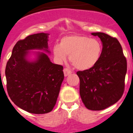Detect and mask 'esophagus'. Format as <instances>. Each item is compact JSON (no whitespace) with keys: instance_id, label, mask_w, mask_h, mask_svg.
Here are the masks:
<instances>
[{"instance_id":"obj_1","label":"esophagus","mask_w":133,"mask_h":133,"mask_svg":"<svg viewBox=\"0 0 133 133\" xmlns=\"http://www.w3.org/2000/svg\"><path fill=\"white\" fill-rule=\"evenodd\" d=\"M64 75H65V77H66V76H68V75H70V74H71V71H70L69 69H68V68H64Z\"/></svg>"}]
</instances>
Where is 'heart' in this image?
Masks as SVG:
<instances>
[{
  "instance_id": "1",
  "label": "heart",
  "mask_w": 133,
  "mask_h": 133,
  "mask_svg": "<svg viewBox=\"0 0 133 133\" xmlns=\"http://www.w3.org/2000/svg\"><path fill=\"white\" fill-rule=\"evenodd\" d=\"M102 51L103 45L99 40L78 34L62 38L59 45L53 48L54 55L58 62L65 61L68 55L70 63L79 70L93 68L100 59Z\"/></svg>"
}]
</instances>
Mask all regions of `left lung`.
<instances>
[{
  "mask_svg": "<svg viewBox=\"0 0 133 133\" xmlns=\"http://www.w3.org/2000/svg\"><path fill=\"white\" fill-rule=\"evenodd\" d=\"M100 38L103 51L100 59L91 69L77 72L79 93L86 108L105 109L121 98L125 91L127 63L116 38L103 32L92 33Z\"/></svg>",
  "mask_w": 133,
  "mask_h": 133,
  "instance_id": "8db88e82",
  "label": "left lung"
}]
</instances>
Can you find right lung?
Returning <instances> with one entry per match:
<instances>
[{"label":"right lung","mask_w":133,"mask_h":133,"mask_svg":"<svg viewBox=\"0 0 133 133\" xmlns=\"http://www.w3.org/2000/svg\"><path fill=\"white\" fill-rule=\"evenodd\" d=\"M48 34L28 36L16 42L5 69L6 89L13 103L22 109L34 114L52 111L64 80L63 66L52 64L45 54H39L36 62H29L28 50L48 51Z\"/></svg>","instance_id":"obj_1"}]
</instances>
